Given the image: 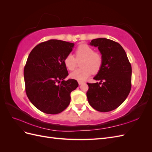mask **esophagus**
<instances>
[{
    "mask_svg": "<svg viewBox=\"0 0 152 152\" xmlns=\"http://www.w3.org/2000/svg\"><path fill=\"white\" fill-rule=\"evenodd\" d=\"M78 82H79V85H81V84H84V82H83V81H79Z\"/></svg>",
    "mask_w": 152,
    "mask_h": 152,
    "instance_id": "obj_1",
    "label": "esophagus"
}]
</instances>
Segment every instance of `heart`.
<instances>
[{"label":"heart","instance_id":"obj_1","mask_svg":"<svg viewBox=\"0 0 152 152\" xmlns=\"http://www.w3.org/2000/svg\"><path fill=\"white\" fill-rule=\"evenodd\" d=\"M75 57L72 54H68L64 58V64L68 70L72 71L77 65V60L83 59L81 66L70 73V77L79 81H84L92 73L98 72L103 64V58L100 54L96 53L94 49L89 45L80 44L75 50Z\"/></svg>","mask_w":152,"mask_h":152}]
</instances>
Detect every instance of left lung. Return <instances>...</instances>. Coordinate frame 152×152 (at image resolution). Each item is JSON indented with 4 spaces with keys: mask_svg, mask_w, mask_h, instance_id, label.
I'll use <instances>...</instances> for the list:
<instances>
[{
    "mask_svg": "<svg viewBox=\"0 0 152 152\" xmlns=\"http://www.w3.org/2000/svg\"><path fill=\"white\" fill-rule=\"evenodd\" d=\"M102 54L103 64L94 79L97 83H87V97L90 105L101 112L118 108L127 98L131 89L132 68L126 51L120 44L110 39L91 40Z\"/></svg>",
    "mask_w": 152,
    "mask_h": 152,
    "instance_id": "obj_1",
    "label": "left lung"
}]
</instances>
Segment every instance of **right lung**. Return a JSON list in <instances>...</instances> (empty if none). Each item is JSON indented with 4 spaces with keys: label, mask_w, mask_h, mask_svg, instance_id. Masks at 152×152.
Here are the masks:
<instances>
[{
    "label": "right lung",
    "mask_w": 152,
    "mask_h": 152,
    "mask_svg": "<svg viewBox=\"0 0 152 152\" xmlns=\"http://www.w3.org/2000/svg\"><path fill=\"white\" fill-rule=\"evenodd\" d=\"M74 44L59 40L42 42L31 50L24 68L25 91L35 107L45 113L58 114L70 103V93L79 84L65 80L68 75L64 58Z\"/></svg>",
    "instance_id": "1"
}]
</instances>
